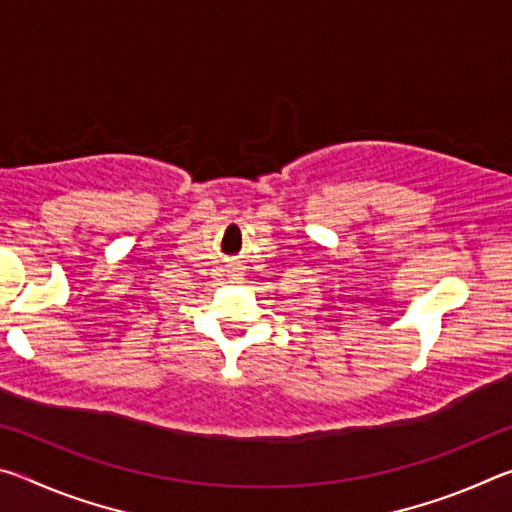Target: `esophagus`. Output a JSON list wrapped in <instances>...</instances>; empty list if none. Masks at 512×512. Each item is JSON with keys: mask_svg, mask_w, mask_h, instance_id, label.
<instances>
[{"mask_svg": "<svg viewBox=\"0 0 512 512\" xmlns=\"http://www.w3.org/2000/svg\"><path fill=\"white\" fill-rule=\"evenodd\" d=\"M230 280H232V282H239V280H241V275H239V273H235V275L230 277Z\"/></svg>", "mask_w": 512, "mask_h": 512, "instance_id": "34e87169", "label": "esophagus"}]
</instances>
